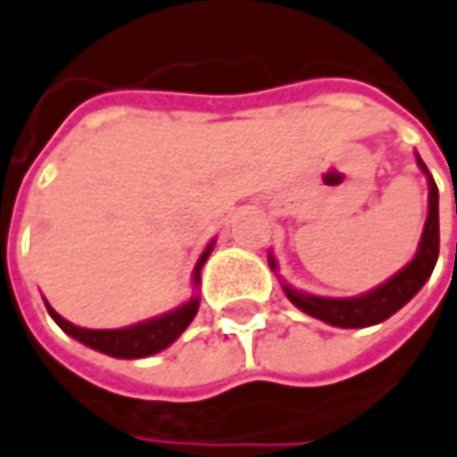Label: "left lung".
<instances>
[{"label": "left lung", "instance_id": "8db88e82", "mask_svg": "<svg viewBox=\"0 0 457 457\" xmlns=\"http://www.w3.org/2000/svg\"><path fill=\"white\" fill-rule=\"evenodd\" d=\"M416 162L421 167V172L427 175L429 183V214H427V225L419 240V251L416 256L393 274L387 282H382L379 287L355 295V298H324V295H309L303 290H295L290 285L282 282L285 295L290 298L293 306H298L301 312H306L313 319H321L332 327H345V329H358V327H371L379 324L385 319H390L395 312H400L429 279V274L435 271L436 256H439V193H436L435 180L427 170V164L421 162V156L416 154ZM270 267L277 271V262L270 253Z\"/></svg>", "mask_w": 457, "mask_h": 457}]
</instances>
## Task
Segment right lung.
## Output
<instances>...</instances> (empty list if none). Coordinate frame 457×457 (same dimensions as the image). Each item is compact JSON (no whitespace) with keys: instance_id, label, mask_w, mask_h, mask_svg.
Returning <instances> with one entry per match:
<instances>
[{"instance_id":"add662e5","label":"right lung","mask_w":457,"mask_h":457,"mask_svg":"<svg viewBox=\"0 0 457 457\" xmlns=\"http://www.w3.org/2000/svg\"><path fill=\"white\" fill-rule=\"evenodd\" d=\"M212 248H214V240L206 245V251L201 253V259H198V264L193 270V285L201 282V267L206 264ZM198 303H201L198 295H193L190 301H186L183 306H178L172 312L154 316V319H145V321H138V324H130V327H122V329H86V327H75V324H70L67 319H62L60 313L54 312L49 303H46V312L70 337H75L78 343H83V345H88L94 351L114 355V358H145V355H154V353L170 348L186 332V327L193 321V316L198 312Z\"/></svg>"}]
</instances>
